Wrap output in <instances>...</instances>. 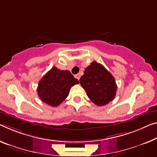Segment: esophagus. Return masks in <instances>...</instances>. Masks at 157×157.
Masks as SVG:
<instances>
[{
    "label": "esophagus",
    "instance_id": "1",
    "mask_svg": "<svg viewBox=\"0 0 157 157\" xmlns=\"http://www.w3.org/2000/svg\"><path fill=\"white\" fill-rule=\"evenodd\" d=\"M75 77H76V78L77 79H78V80H79V79H80V74H76Z\"/></svg>",
    "mask_w": 157,
    "mask_h": 157
}]
</instances>
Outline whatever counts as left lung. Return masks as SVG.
Returning a JSON list of instances; mask_svg holds the SVG:
<instances>
[{"label":"left lung","mask_w":157,"mask_h":157,"mask_svg":"<svg viewBox=\"0 0 157 157\" xmlns=\"http://www.w3.org/2000/svg\"><path fill=\"white\" fill-rule=\"evenodd\" d=\"M80 83L89 99L98 106L106 105L114 100L117 90L114 76L97 62L86 67Z\"/></svg>","instance_id":"1"}]
</instances>
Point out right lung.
<instances>
[{
	"label": "right lung",
	"mask_w": 157,
	"mask_h": 157,
	"mask_svg": "<svg viewBox=\"0 0 157 157\" xmlns=\"http://www.w3.org/2000/svg\"><path fill=\"white\" fill-rule=\"evenodd\" d=\"M78 83L70 71L53 67L38 82L37 93L43 102L57 107L67 98L71 87Z\"/></svg>",
	"instance_id": "obj_1"
}]
</instances>
